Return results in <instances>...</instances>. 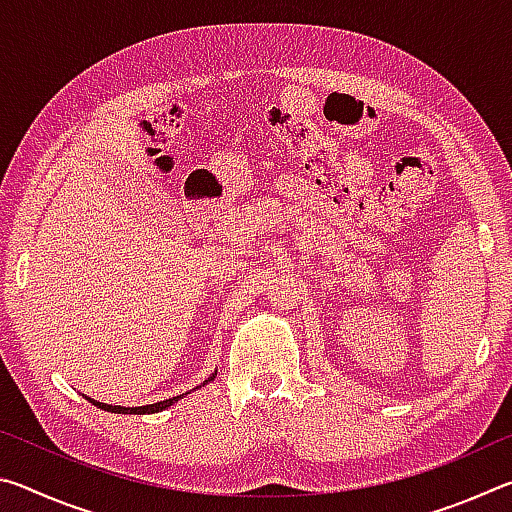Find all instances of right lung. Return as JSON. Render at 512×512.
<instances>
[{
  "mask_svg": "<svg viewBox=\"0 0 512 512\" xmlns=\"http://www.w3.org/2000/svg\"><path fill=\"white\" fill-rule=\"evenodd\" d=\"M210 379H214V375L210 377ZM207 379V381H210ZM90 400V397H88ZM180 400V395L178 397H169V400H164V402H158V404H146V406H135V409H126V406H110V404H103V402H94V400H90L94 406H99V409H103V411H110V413H131V415H144V413H158V411H164L167 409V406H171L173 402H178Z\"/></svg>",
  "mask_w": 512,
  "mask_h": 512,
  "instance_id": "right-lung-1",
  "label": "right lung"
}]
</instances>
